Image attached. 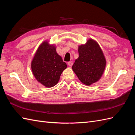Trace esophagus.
I'll return each instance as SVG.
<instances>
[{
  "mask_svg": "<svg viewBox=\"0 0 135 135\" xmlns=\"http://www.w3.org/2000/svg\"><path fill=\"white\" fill-rule=\"evenodd\" d=\"M68 65H69V66H72L73 65V63L72 61H70V62H68Z\"/></svg>",
  "mask_w": 135,
  "mask_h": 135,
  "instance_id": "34e87169",
  "label": "esophagus"
}]
</instances>
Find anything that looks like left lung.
<instances>
[{"mask_svg": "<svg viewBox=\"0 0 135 135\" xmlns=\"http://www.w3.org/2000/svg\"><path fill=\"white\" fill-rule=\"evenodd\" d=\"M78 52L72 69L81 83L90 85L100 79L107 61L99 43L92 39L78 46Z\"/></svg>", "mask_w": 135, "mask_h": 135, "instance_id": "left-lung-1", "label": "left lung"}]
</instances>
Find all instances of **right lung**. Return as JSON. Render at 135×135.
I'll return each mask as SVG.
<instances>
[{
    "label": "right lung",
    "instance_id": "1",
    "mask_svg": "<svg viewBox=\"0 0 135 135\" xmlns=\"http://www.w3.org/2000/svg\"><path fill=\"white\" fill-rule=\"evenodd\" d=\"M31 68L36 80L44 86L50 88L57 84L67 65L57 53L56 46L45 40L36 50Z\"/></svg>",
    "mask_w": 135,
    "mask_h": 135
}]
</instances>
